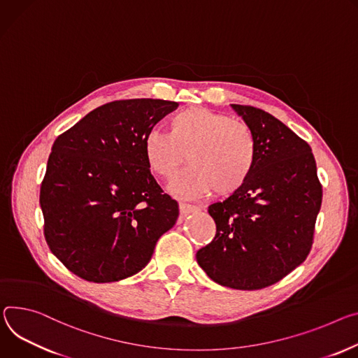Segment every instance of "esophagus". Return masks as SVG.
<instances>
[{
  "label": "esophagus",
  "instance_id": "esophagus-1",
  "mask_svg": "<svg viewBox=\"0 0 358 358\" xmlns=\"http://www.w3.org/2000/svg\"><path fill=\"white\" fill-rule=\"evenodd\" d=\"M178 207H180V213H181V215H187V214H189V213L199 211V207H197V206H192V204L182 203V201L178 204Z\"/></svg>",
  "mask_w": 358,
  "mask_h": 358
}]
</instances>
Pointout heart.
<instances>
[{
    "label": "heart",
    "mask_w": 358,
    "mask_h": 358,
    "mask_svg": "<svg viewBox=\"0 0 358 358\" xmlns=\"http://www.w3.org/2000/svg\"><path fill=\"white\" fill-rule=\"evenodd\" d=\"M184 154L189 166L171 182L176 196L200 197L213 188L225 196L251 176L257 141L245 122L206 107H191L170 118L169 133L151 129L144 137L147 166L157 177L171 178Z\"/></svg>",
    "instance_id": "1"
}]
</instances>
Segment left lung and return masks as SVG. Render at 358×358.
<instances>
[{
  "instance_id": "left-lung-1",
  "label": "left lung",
  "mask_w": 358,
  "mask_h": 358,
  "mask_svg": "<svg viewBox=\"0 0 358 358\" xmlns=\"http://www.w3.org/2000/svg\"><path fill=\"white\" fill-rule=\"evenodd\" d=\"M257 141L245 184L208 207L215 237L197 251L207 275L236 289L268 287L307 258L322 187L311 147L271 114L231 104Z\"/></svg>"
}]
</instances>
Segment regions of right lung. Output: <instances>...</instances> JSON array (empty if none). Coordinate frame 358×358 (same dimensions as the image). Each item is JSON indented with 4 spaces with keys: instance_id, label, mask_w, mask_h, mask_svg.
<instances>
[{
    "instance_id": "add662e5",
    "label": "right lung",
    "mask_w": 358,
    "mask_h": 358,
    "mask_svg": "<svg viewBox=\"0 0 358 358\" xmlns=\"http://www.w3.org/2000/svg\"><path fill=\"white\" fill-rule=\"evenodd\" d=\"M177 107L152 99L113 101L54 141L40 189L44 237L83 280L137 274L176 224L178 204L151 176L144 137Z\"/></svg>"
}]
</instances>
